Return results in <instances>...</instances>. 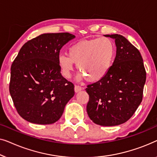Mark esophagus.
Listing matches in <instances>:
<instances>
[{
	"label": "esophagus",
	"mask_w": 157,
	"mask_h": 157,
	"mask_svg": "<svg viewBox=\"0 0 157 157\" xmlns=\"http://www.w3.org/2000/svg\"><path fill=\"white\" fill-rule=\"evenodd\" d=\"M82 89H83V88L80 87V86H79V85L75 86V92H80L81 90H82Z\"/></svg>",
	"instance_id": "obj_1"
}]
</instances>
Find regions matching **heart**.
<instances>
[{
  "mask_svg": "<svg viewBox=\"0 0 157 157\" xmlns=\"http://www.w3.org/2000/svg\"><path fill=\"white\" fill-rule=\"evenodd\" d=\"M67 56L58 57V65L62 74L70 78L75 63L79 70L78 80L87 78L90 82H97L107 75L113 65L115 49L112 40L107 37L83 40L70 45Z\"/></svg>",
  "mask_w": 157,
  "mask_h": 157,
  "instance_id": "1",
  "label": "heart"
}]
</instances>
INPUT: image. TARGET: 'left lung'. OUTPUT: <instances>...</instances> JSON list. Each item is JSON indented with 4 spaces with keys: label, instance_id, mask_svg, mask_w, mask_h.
<instances>
[{
    "label": "left lung",
    "instance_id": "8db88e82",
    "mask_svg": "<svg viewBox=\"0 0 157 157\" xmlns=\"http://www.w3.org/2000/svg\"><path fill=\"white\" fill-rule=\"evenodd\" d=\"M114 40L116 56L109 72L87 85L88 116L97 124L120 125L129 120L141 104L146 71L140 52L121 35H104Z\"/></svg>",
    "mask_w": 157,
    "mask_h": 157
}]
</instances>
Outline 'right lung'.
Instances as JSON below:
<instances>
[{"mask_svg":"<svg viewBox=\"0 0 157 157\" xmlns=\"http://www.w3.org/2000/svg\"><path fill=\"white\" fill-rule=\"evenodd\" d=\"M74 35L45 33L23 45L10 69V94L20 116L37 124H50L63 115L75 94L74 85L60 73L61 48Z\"/></svg>","mask_w":157,"mask_h":157,"instance_id":"add662e5","label":"right lung"}]
</instances>
